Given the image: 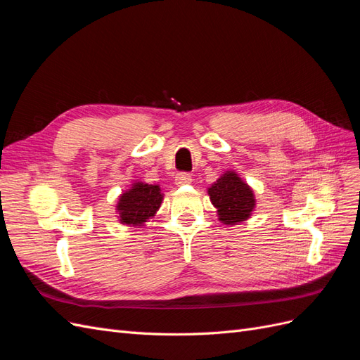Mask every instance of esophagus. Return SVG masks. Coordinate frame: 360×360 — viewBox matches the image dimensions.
<instances>
[{
  "label": "esophagus",
  "mask_w": 360,
  "mask_h": 360,
  "mask_svg": "<svg viewBox=\"0 0 360 360\" xmlns=\"http://www.w3.org/2000/svg\"><path fill=\"white\" fill-rule=\"evenodd\" d=\"M192 181V176L188 172H180L176 176V183L179 186H183V184H189Z\"/></svg>",
  "instance_id": "1"
}]
</instances>
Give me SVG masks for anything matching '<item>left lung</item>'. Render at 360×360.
<instances>
[{"mask_svg": "<svg viewBox=\"0 0 360 360\" xmlns=\"http://www.w3.org/2000/svg\"><path fill=\"white\" fill-rule=\"evenodd\" d=\"M207 192L217 209V219L225 225H237L249 219L255 209L254 191L236 171H225Z\"/></svg>", "mask_w": 360, "mask_h": 360, "instance_id": "1", "label": "left lung"}]
</instances>
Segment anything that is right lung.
<instances>
[{"instance_id":"add662e5","label":"right lung","mask_w":360,"mask_h":360,"mask_svg":"<svg viewBox=\"0 0 360 360\" xmlns=\"http://www.w3.org/2000/svg\"><path fill=\"white\" fill-rule=\"evenodd\" d=\"M163 193L158 184L134 181L130 189L120 195L117 202L118 221L126 226H143L159 210Z\"/></svg>"}]
</instances>
